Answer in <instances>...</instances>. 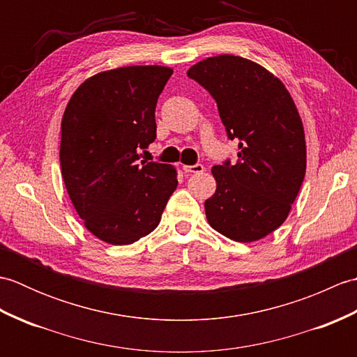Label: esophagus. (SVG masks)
<instances>
[{"mask_svg":"<svg viewBox=\"0 0 357 357\" xmlns=\"http://www.w3.org/2000/svg\"><path fill=\"white\" fill-rule=\"evenodd\" d=\"M185 173H202L204 165L202 164H195V165H184Z\"/></svg>","mask_w":357,"mask_h":357,"instance_id":"1","label":"esophagus"}]
</instances>
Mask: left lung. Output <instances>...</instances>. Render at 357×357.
<instances>
[{"mask_svg": "<svg viewBox=\"0 0 357 357\" xmlns=\"http://www.w3.org/2000/svg\"><path fill=\"white\" fill-rule=\"evenodd\" d=\"M187 77L216 101L238 161L215 165L216 192L206 201L208 224L224 236L253 242L282 225L305 176V135L298 109L275 75L250 59L219 55Z\"/></svg>", "mask_w": 357, "mask_h": 357, "instance_id": "obj_1", "label": "left lung"}]
</instances>
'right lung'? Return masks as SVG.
Masks as SVG:
<instances>
[{
  "label": "right lung",
  "mask_w": 357,
  "mask_h": 357,
  "mask_svg": "<svg viewBox=\"0 0 357 357\" xmlns=\"http://www.w3.org/2000/svg\"><path fill=\"white\" fill-rule=\"evenodd\" d=\"M172 73L161 66L98 73L66 107L64 184L87 230L107 244H133L153 231L178 185L172 165L138 162V151L156 138V102Z\"/></svg>",
  "instance_id": "obj_1"
}]
</instances>
